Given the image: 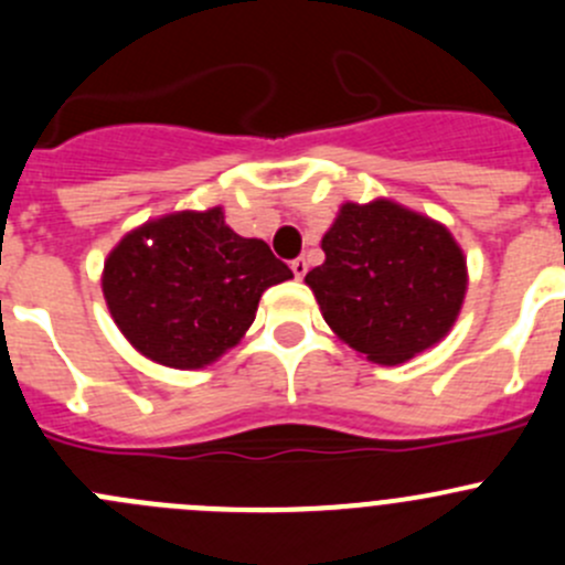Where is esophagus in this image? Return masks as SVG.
Returning a JSON list of instances; mask_svg holds the SVG:
<instances>
[{
    "label": "esophagus",
    "mask_w": 565,
    "mask_h": 565,
    "mask_svg": "<svg viewBox=\"0 0 565 565\" xmlns=\"http://www.w3.org/2000/svg\"><path fill=\"white\" fill-rule=\"evenodd\" d=\"M306 270H309V262H306L303 256H298V259H292V273H295V278H303Z\"/></svg>",
    "instance_id": "esophagus-1"
}]
</instances>
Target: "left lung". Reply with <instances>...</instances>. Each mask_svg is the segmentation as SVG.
Returning a JSON list of instances; mask_svg holds the SVG:
<instances>
[{"label":"left lung","mask_w":565,"mask_h":565,"mask_svg":"<svg viewBox=\"0 0 565 565\" xmlns=\"http://www.w3.org/2000/svg\"><path fill=\"white\" fill-rule=\"evenodd\" d=\"M306 276L335 335L398 366L448 335L467 292L465 250L446 224L393 199L344 202Z\"/></svg>","instance_id":"8db88e82"}]
</instances>
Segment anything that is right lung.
<instances>
[{"label": "right lung", "instance_id": "obj_1", "mask_svg": "<svg viewBox=\"0 0 565 565\" xmlns=\"http://www.w3.org/2000/svg\"><path fill=\"white\" fill-rule=\"evenodd\" d=\"M292 270L224 210H177L130 230L104 262V298L136 352L169 369H204L241 344L267 287Z\"/></svg>", "mask_w": 565, "mask_h": 565}]
</instances>
